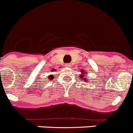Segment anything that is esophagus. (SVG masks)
<instances>
[{"label": "esophagus", "mask_w": 133, "mask_h": 133, "mask_svg": "<svg viewBox=\"0 0 133 133\" xmlns=\"http://www.w3.org/2000/svg\"><path fill=\"white\" fill-rule=\"evenodd\" d=\"M70 66H71V65H70V64H65V66L66 68H70Z\"/></svg>", "instance_id": "esophagus-1"}]
</instances>
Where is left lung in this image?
Instances as JSON below:
<instances>
[{
    "label": "left lung",
    "instance_id": "8db88e82",
    "mask_svg": "<svg viewBox=\"0 0 133 133\" xmlns=\"http://www.w3.org/2000/svg\"><path fill=\"white\" fill-rule=\"evenodd\" d=\"M87 72L84 71V70H81V75H80V76H79V78H80V80H84V82H88V78H86V76H85V74L84 73H86Z\"/></svg>",
    "mask_w": 133,
    "mask_h": 133
}]
</instances>
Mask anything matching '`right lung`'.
<instances>
[{
	"label": "right lung",
	"mask_w": 133,
	"mask_h": 133,
	"mask_svg": "<svg viewBox=\"0 0 133 133\" xmlns=\"http://www.w3.org/2000/svg\"><path fill=\"white\" fill-rule=\"evenodd\" d=\"M53 76H52V75H49V76H48V78L49 79V80H53Z\"/></svg>",
	"instance_id": "1"
}]
</instances>
